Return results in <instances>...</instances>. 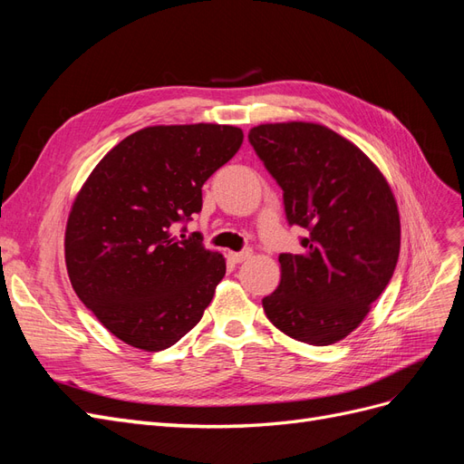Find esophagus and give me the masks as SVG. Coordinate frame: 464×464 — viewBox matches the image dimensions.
Segmentation results:
<instances>
[{
    "mask_svg": "<svg viewBox=\"0 0 464 464\" xmlns=\"http://www.w3.org/2000/svg\"><path fill=\"white\" fill-rule=\"evenodd\" d=\"M249 257H251V249L230 251V254H228V259H230L232 263H242V261H246V259H249Z\"/></svg>",
    "mask_w": 464,
    "mask_h": 464,
    "instance_id": "34e87169",
    "label": "esophagus"
}]
</instances>
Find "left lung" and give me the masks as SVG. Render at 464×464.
<instances>
[{
  "label": "left lung",
  "mask_w": 464,
  "mask_h": 464,
  "mask_svg": "<svg viewBox=\"0 0 464 464\" xmlns=\"http://www.w3.org/2000/svg\"><path fill=\"white\" fill-rule=\"evenodd\" d=\"M251 147L278 188L302 254H280L278 288L263 298L276 329L327 346L353 333L395 273L401 220L391 188L356 145L319 123L257 125Z\"/></svg>",
  "instance_id": "left-lung-1"
}]
</instances>
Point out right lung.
Here are the masks:
<instances>
[{
	"instance_id": "1",
	"label": "right lung",
	"mask_w": 464,
	"mask_h": 464,
	"mask_svg": "<svg viewBox=\"0 0 464 464\" xmlns=\"http://www.w3.org/2000/svg\"><path fill=\"white\" fill-rule=\"evenodd\" d=\"M244 141L232 125H154L111 149L79 191L65 263L79 300L120 341L147 353L176 344L203 317L227 273L186 232L203 184Z\"/></svg>"
}]
</instances>
